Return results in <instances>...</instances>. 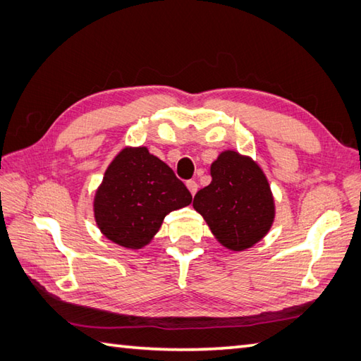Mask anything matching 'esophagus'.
I'll return each mask as SVG.
<instances>
[{"instance_id":"1","label":"esophagus","mask_w":361,"mask_h":361,"mask_svg":"<svg viewBox=\"0 0 361 361\" xmlns=\"http://www.w3.org/2000/svg\"><path fill=\"white\" fill-rule=\"evenodd\" d=\"M186 186H188V189H189V192L192 194V195H195L197 189H198L197 181H194V180H189V181H186Z\"/></svg>"}]
</instances>
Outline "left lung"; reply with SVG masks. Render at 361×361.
<instances>
[{"label":"left lung","mask_w":361,"mask_h":361,"mask_svg":"<svg viewBox=\"0 0 361 361\" xmlns=\"http://www.w3.org/2000/svg\"><path fill=\"white\" fill-rule=\"evenodd\" d=\"M211 185L194 197L212 234L224 247L242 251L271 228L274 202L264 172L255 161L228 150L211 166Z\"/></svg>","instance_id":"8db88e82"}]
</instances>
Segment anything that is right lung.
<instances>
[{"instance_id": "1", "label": "right lung", "mask_w": 361, "mask_h": 361, "mask_svg": "<svg viewBox=\"0 0 361 361\" xmlns=\"http://www.w3.org/2000/svg\"><path fill=\"white\" fill-rule=\"evenodd\" d=\"M192 195L185 183L145 147L124 149L113 159L94 198L102 234L126 248H142L169 212L185 208Z\"/></svg>"}]
</instances>
